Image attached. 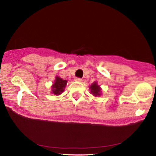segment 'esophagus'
<instances>
[{
    "mask_svg": "<svg viewBox=\"0 0 156 156\" xmlns=\"http://www.w3.org/2000/svg\"><path fill=\"white\" fill-rule=\"evenodd\" d=\"M75 80H76V81L80 82V81H81L82 79H81V78H75Z\"/></svg>",
    "mask_w": 156,
    "mask_h": 156,
    "instance_id": "1",
    "label": "esophagus"
}]
</instances>
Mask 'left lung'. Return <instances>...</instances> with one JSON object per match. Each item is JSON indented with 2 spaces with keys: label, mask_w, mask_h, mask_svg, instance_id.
Returning <instances> with one entry per match:
<instances>
[{
  "label": "left lung",
  "mask_w": 156,
  "mask_h": 156,
  "mask_svg": "<svg viewBox=\"0 0 156 156\" xmlns=\"http://www.w3.org/2000/svg\"><path fill=\"white\" fill-rule=\"evenodd\" d=\"M89 89H90L91 90V93H92L94 96H100L101 94V87H100V86L97 83V82L93 83L92 85L90 86Z\"/></svg>",
  "instance_id": "8db88e82"
}]
</instances>
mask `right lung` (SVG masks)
I'll list each match as a JSON object with an SVG mask.
<instances>
[{"label": "right lung", "mask_w": 156, "mask_h": 156, "mask_svg": "<svg viewBox=\"0 0 156 156\" xmlns=\"http://www.w3.org/2000/svg\"><path fill=\"white\" fill-rule=\"evenodd\" d=\"M67 83V80H63L58 76L55 77L54 83L52 85V93L55 95H59L64 91Z\"/></svg>", "instance_id": "1"}]
</instances>
